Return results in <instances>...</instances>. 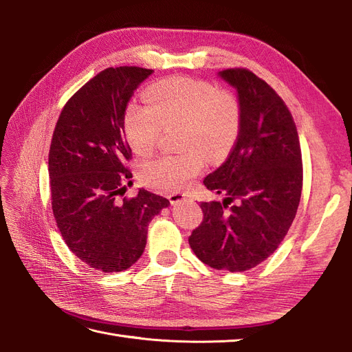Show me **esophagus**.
<instances>
[{"mask_svg": "<svg viewBox=\"0 0 352 352\" xmlns=\"http://www.w3.org/2000/svg\"><path fill=\"white\" fill-rule=\"evenodd\" d=\"M168 199H170V202H172V206L180 204V202H190V201H192V198H190L189 194H184V192L170 194Z\"/></svg>", "mask_w": 352, "mask_h": 352, "instance_id": "1", "label": "esophagus"}]
</instances>
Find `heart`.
Segmentation results:
<instances>
[{"instance_id":"1","label":"heart","mask_w":352,"mask_h":352,"mask_svg":"<svg viewBox=\"0 0 352 352\" xmlns=\"http://www.w3.org/2000/svg\"><path fill=\"white\" fill-rule=\"evenodd\" d=\"M148 105H135L126 114L124 129L133 151L150 154L163 126L182 124L179 155H162L141 166V180L150 188L175 192L186 188L210 158L225 154L238 132V110L233 100L211 83L189 78L160 80L148 89Z\"/></svg>"}]
</instances>
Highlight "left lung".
I'll list each match as a JSON object with an SVG mask.
<instances>
[{
    "label": "left lung",
    "instance_id": "left-lung-1",
    "mask_svg": "<svg viewBox=\"0 0 352 352\" xmlns=\"http://www.w3.org/2000/svg\"><path fill=\"white\" fill-rule=\"evenodd\" d=\"M236 91L238 136L226 162L204 179L221 201L201 202L204 219L189 236L210 267L245 272L278 250L302 189L296 126L283 100L247 69L217 73Z\"/></svg>",
    "mask_w": 352,
    "mask_h": 352
}]
</instances>
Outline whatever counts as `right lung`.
Listing matches in <instances>:
<instances>
[{"mask_svg": "<svg viewBox=\"0 0 352 352\" xmlns=\"http://www.w3.org/2000/svg\"><path fill=\"white\" fill-rule=\"evenodd\" d=\"M154 70L109 67L63 109L48 155L52 212L69 250L91 269L114 273L142 255L148 225L168 207L167 198L138 190L117 201L132 177L124 113L136 88Z\"/></svg>", "mask_w": 352, "mask_h": 352, "instance_id": "obj_1", "label": "right lung"}]
</instances>
